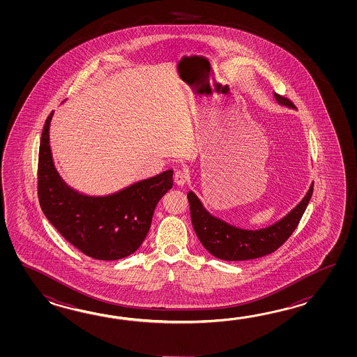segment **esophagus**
I'll use <instances>...</instances> for the list:
<instances>
[{
  "instance_id": "obj_1",
  "label": "esophagus",
  "mask_w": 357,
  "mask_h": 357,
  "mask_svg": "<svg viewBox=\"0 0 357 357\" xmlns=\"http://www.w3.org/2000/svg\"><path fill=\"white\" fill-rule=\"evenodd\" d=\"M174 180H175V183L177 186H182V185H185V183H186L188 176H186L185 172H182V171H176L175 176H174Z\"/></svg>"
}]
</instances>
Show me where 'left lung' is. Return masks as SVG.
<instances>
[{"instance_id":"left-lung-1","label":"left lung","mask_w":357,"mask_h":357,"mask_svg":"<svg viewBox=\"0 0 357 357\" xmlns=\"http://www.w3.org/2000/svg\"><path fill=\"white\" fill-rule=\"evenodd\" d=\"M274 98L281 106L295 108L289 99L281 97L277 93H274ZM312 189L314 183H311L303 200L289 214L273 225L260 229L235 227L214 217L205 209L200 199L192 191H189L188 200L191 223L200 243L215 258L228 261L261 258L277 250L296 229L310 202Z\"/></svg>"}]
</instances>
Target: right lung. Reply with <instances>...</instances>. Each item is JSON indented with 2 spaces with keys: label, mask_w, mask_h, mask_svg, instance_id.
Returning a JSON list of instances; mask_svg holds the SVG:
<instances>
[{
  "label": "right lung",
  "mask_w": 357,
  "mask_h": 357,
  "mask_svg": "<svg viewBox=\"0 0 357 357\" xmlns=\"http://www.w3.org/2000/svg\"><path fill=\"white\" fill-rule=\"evenodd\" d=\"M47 117L39 146V204L68 243L97 260H119L140 248L152 225L155 205L172 188L174 169L134 182L109 195L79 192L62 180L54 167Z\"/></svg>",
  "instance_id": "right-lung-1"
}]
</instances>
